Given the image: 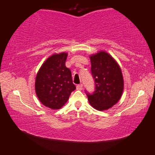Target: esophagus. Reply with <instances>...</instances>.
<instances>
[{
	"instance_id": "esophagus-1",
	"label": "esophagus",
	"mask_w": 155,
	"mask_h": 155,
	"mask_svg": "<svg viewBox=\"0 0 155 155\" xmlns=\"http://www.w3.org/2000/svg\"><path fill=\"white\" fill-rule=\"evenodd\" d=\"M77 89L78 90V91H82V89H83V85H82V84L77 85Z\"/></svg>"
}]
</instances>
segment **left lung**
<instances>
[{
    "mask_svg": "<svg viewBox=\"0 0 155 155\" xmlns=\"http://www.w3.org/2000/svg\"><path fill=\"white\" fill-rule=\"evenodd\" d=\"M90 58L95 91L92 94L85 91L87 99L95 109L107 110L119 101L123 92L121 69L114 58L105 51L92 55Z\"/></svg>",
    "mask_w": 155,
    "mask_h": 155,
    "instance_id": "8db88e82",
    "label": "left lung"
}]
</instances>
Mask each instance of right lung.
Listing matches in <instances>:
<instances>
[{
  "instance_id": "right-lung-1",
  "label": "right lung",
  "mask_w": 155,
  "mask_h": 155,
  "mask_svg": "<svg viewBox=\"0 0 155 155\" xmlns=\"http://www.w3.org/2000/svg\"><path fill=\"white\" fill-rule=\"evenodd\" d=\"M68 54H54L39 70L35 79V92L41 104L51 109H59L76 89L71 73L66 68Z\"/></svg>"
}]
</instances>
